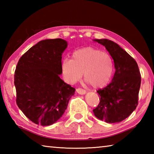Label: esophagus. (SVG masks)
Instances as JSON below:
<instances>
[{
	"instance_id": "obj_1",
	"label": "esophagus",
	"mask_w": 154,
	"mask_h": 154,
	"mask_svg": "<svg viewBox=\"0 0 154 154\" xmlns=\"http://www.w3.org/2000/svg\"><path fill=\"white\" fill-rule=\"evenodd\" d=\"M78 94H85V93H86V91H85V90L82 89V88H77V89L76 90Z\"/></svg>"
}]
</instances>
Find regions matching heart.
Masks as SVG:
<instances>
[{
	"instance_id": "obj_1",
	"label": "heart",
	"mask_w": 154,
	"mask_h": 154,
	"mask_svg": "<svg viewBox=\"0 0 154 154\" xmlns=\"http://www.w3.org/2000/svg\"><path fill=\"white\" fill-rule=\"evenodd\" d=\"M62 75L69 83H75L83 77L93 88L107 84L113 72V62L106 52L86 47L72 52L71 60L64 59L61 64Z\"/></svg>"
}]
</instances>
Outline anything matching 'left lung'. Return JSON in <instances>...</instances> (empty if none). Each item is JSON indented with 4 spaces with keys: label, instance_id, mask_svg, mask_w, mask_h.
I'll use <instances>...</instances> for the list:
<instances>
[{
    "label": "left lung",
    "instance_id": "left-lung-1",
    "mask_svg": "<svg viewBox=\"0 0 154 154\" xmlns=\"http://www.w3.org/2000/svg\"><path fill=\"white\" fill-rule=\"evenodd\" d=\"M105 47L116 68L112 82L99 89L100 103L93 109L96 118L106 123H118L127 118L138 105L141 77L135 60L121 47L108 39H94Z\"/></svg>",
    "mask_w": 154,
    "mask_h": 154
}]
</instances>
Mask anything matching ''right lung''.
Returning <instances> with one entry per match:
<instances>
[{
  "label": "right lung",
  "instance_id": "add662e5",
  "mask_svg": "<svg viewBox=\"0 0 154 154\" xmlns=\"http://www.w3.org/2000/svg\"><path fill=\"white\" fill-rule=\"evenodd\" d=\"M62 38L41 41L20 58L14 75L16 103L27 118L41 126L55 123L64 114L75 89L61 75Z\"/></svg>",
  "mask_w": 154,
  "mask_h": 154
}]
</instances>
